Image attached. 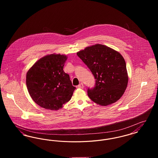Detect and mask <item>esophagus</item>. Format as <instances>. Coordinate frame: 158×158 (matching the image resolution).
Here are the masks:
<instances>
[{
	"instance_id": "1",
	"label": "esophagus",
	"mask_w": 158,
	"mask_h": 158,
	"mask_svg": "<svg viewBox=\"0 0 158 158\" xmlns=\"http://www.w3.org/2000/svg\"><path fill=\"white\" fill-rule=\"evenodd\" d=\"M77 87L79 88H81V89H83V88H84V85H83V84L82 83H80L78 86H77Z\"/></svg>"
}]
</instances>
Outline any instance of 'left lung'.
<instances>
[{
	"instance_id": "left-lung-1",
	"label": "left lung",
	"mask_w": 158,
	"mask_h": 158,
	"mask_svg": "<svg viewBox=\"0 0 158 158\" xmlns=\"http://www.w3.org/2000/svg\"><path fill=\"white\" fill-rule=\"evenodd\" d=\"M77 55L95 79L94 87L88 89L90 99L103 106L118 101L126 89L128 79L126 61L120 54L97 44L85 48Z\"/></svg>"
}]
</instances>
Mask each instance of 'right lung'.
Segmentation results:
<instances>
[{
	"mask_svg": "<svg viewBox=\"0 0 158 158\" xmlns=\"http://www.w3.org/2000/svg\"><path fill=\"white\" fill-rule=\"evenodd\" d=\"M67 56L47 55L38 60L28 71L26 83L34 101L40 106L58 110L72 97L76 87L63 71Z\"/></svg>",
	"mask_w": 158,
	"mask_h": 158,
	"instance_id": "right-lung-1",
	"label": "right lung"
}]
</instances>
